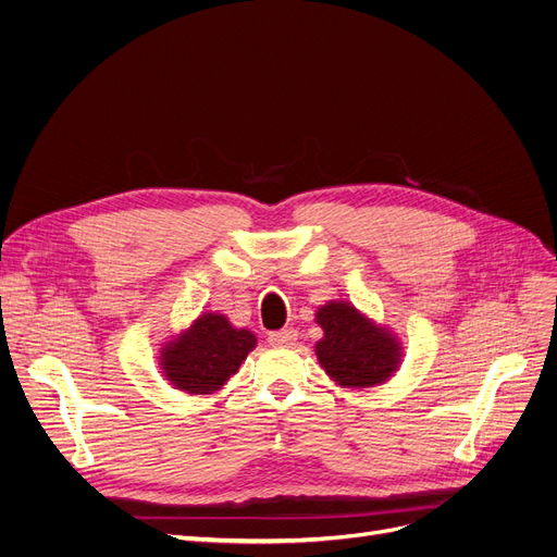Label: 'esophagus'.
Masks as SVG:
<instances>
[{
  "label": "esophagus",
  "instance_id": "obj_1",
  "mask_svg": "<svg viewBox=\"0 0 557 557\" xmlns=\"http://www.w3.org/2000/svg\"><path fill=\"white\" fill-rule=\"evenodd\" d=\"M297 331L295 329H283V331H276V333H270V344L272 347H293V344L297 342Z\"/></svg>",
  "mask_w": 557,
  "mask_h": 557
}]
</instances>
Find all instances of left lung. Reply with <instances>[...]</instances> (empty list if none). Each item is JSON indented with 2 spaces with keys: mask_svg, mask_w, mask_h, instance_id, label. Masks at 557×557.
I'll return each mask as SVG.
<instances>
[{
  "mask_svg": "<svg viewBox=\"0 0 557 557\" xmlns=\"http://www.w3.org/2000/svg\"><path fill=\"white\" fill-rule=\"evenodd\" d=\"M324 329L317 342V360L344 387H372L387 381L401 362L396 337L379 329L349 304L331 301L317 312Z\"/></svg>",
  "mask_w": 557,
  "mask_h": 557,
  "instance_id": "1",
  "label": "left lung"
}]
</instances>
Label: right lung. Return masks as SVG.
<instances>
[{
  "mask_svg": "<svg viewBox=\"0 0 557 557\" xmlns=\"http://www.w3.org/2000/svg\"><path fill=\"white\" fill-rule=\"evenodd\" d=\"M256 347V335L233 329L224 314L208 312L161 351L168 381L188 394L220 389Z\"/></svg>",
  "mask_w": 557,
  "mask_h": 557,
  "instance_id": "right-lung-1",
  "label": "right lung"
}]
</instances>
